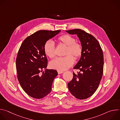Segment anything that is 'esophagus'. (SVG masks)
<instances>
[{"instance_id": "esophagus-1", "label": "esophagus", "mask_w": 120, "mask_h": 120, "mask_svg": "<svg viewBox=\"0 0 120 120\" xmlns=\"http://www.w3.org/2000/svg\"><path fill=\"white\" fill-rule=\"evenodd\" d=\"M57 72H58V74H62V73H64V72L62 71H58Z\"/></svg>"}]
</instances>
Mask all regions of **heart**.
I'll use <instances>...</instances> for the list:
<instances>
[{"label":"heart","mask_w":120,"mask_h":120,"mask_svg":"<svg viewBox=\"0 0 120 120\" xmlns=\"http://www.w3.org/2000/svg\"><path fill=\"white\" fill-rule=\"evenodd\" d=\"M62 43L67 46L64 57H57L50 63L52 69L58 71H64L72 66L74 63V56L75 59L79 58L82 54V47L80 43L75 42V39L69 34H64L58 38ZM45 54L49 58H53L56 55L55 45L50 40L45 42L44 46Z\"/></svg>","instance_id":"obj_1"}]
</instances>
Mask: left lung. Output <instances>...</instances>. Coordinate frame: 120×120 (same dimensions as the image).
I'll use <instances>...</instances> for the list:
<instances>
[{"mask_svg": "<svg viewBox=\"0 0 120 120\" xmlns=\"http://www.w3.org/2000/svg\"><path fill=\"white\" fill-rule=\"evenodd\" d=\"M76 34L82 47L81 58L74 67L80 72L75 74L68 83L71 94L78 99H87L97 89L104 71V55L97 39L91 34L80 29L66 31Z\"/></svg>", "mask_w": 120, "mask_h": 120, "instance_id": "left-lung-1", "label": "left lung"}]
</instances>
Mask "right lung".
I'll list each match as a JSON object with an SVG mask.
<instances>
[{"instance_id": "1", "label": "right lung", "mask_w": 120, "mask_h": 120, "mask_svg": "<svg viewBox=\"0 0 120 120\" xmlns=\"http://www.w3.org/2000/svg\"><path fill=\"white\" fill-rule=\"evenodd\" d=\"M60 31H38L26 38L19 48L16 59L17 76L22 89L33 98L41 99L49 94L58 75L56 70L46 69L48 61L44 46Z\"/></svg>"}]
</instances>
